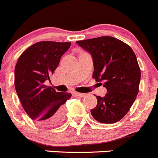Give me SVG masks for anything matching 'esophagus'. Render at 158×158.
<instances>
[{
    "label": "esophagus",
    "instance_id": "1",
    "mask_svg": "<svg viewBox=\"0 0 158 158\" xmlns=\"http://www.w3.org/2000/svg\"><path fill=\"white\" fill-rule=\"evenodd\" d=\"M74 94L75 95V96H78V97H81V98H84V97L86 96L85 94H83V93H79V92H77V91H74Z\"/></svg>",
    "mask_w": 158,
    "mask_h": 158
}]
</instances>
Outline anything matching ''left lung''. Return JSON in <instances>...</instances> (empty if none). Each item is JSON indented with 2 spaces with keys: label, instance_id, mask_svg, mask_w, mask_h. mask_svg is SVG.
Segmentation results:
<instances>
[{
  "label": "left lung",
  "instance_id": "1",
  "mask_svg": "<svg viewBox=\"0 0 158 158\" xmlns=\"http://www.w3.org/2000/svg\"><path fill=\"white\" fill-rule=\"evenodd\" d=\"M76 43L91 54L92 77L97 82L104 81L107 90L104 98L96 97L98 104L90 110L92 116L104 124L118 122L129 111L139 91L140 70L135 54L128 44L109 36Z\"/></svg>",
  "mask_w": 158,
  "mask_h": 158
}]
</instances>
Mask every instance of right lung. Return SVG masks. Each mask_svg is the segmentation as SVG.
Listing matches in <instances>:
<instances>
[{
	"label": "right lung",
	"instance_id": "add662e5",
	"mask_svg": "<svg viewBox=\"0 0 158 158\" xmlns=\"http://www.w3.org/2000/svg\"><path fill=\"white\" fill-rule=\"evenodd\" d=\"M71 44V42H37L21 54L15 66V90L23 108L43 127H56L64 118V104L71 94L55 91L45 82L50 81Z\"/></svg>",
	"mask_w": 158,
	"mask_h": 158
}]
</instances>
